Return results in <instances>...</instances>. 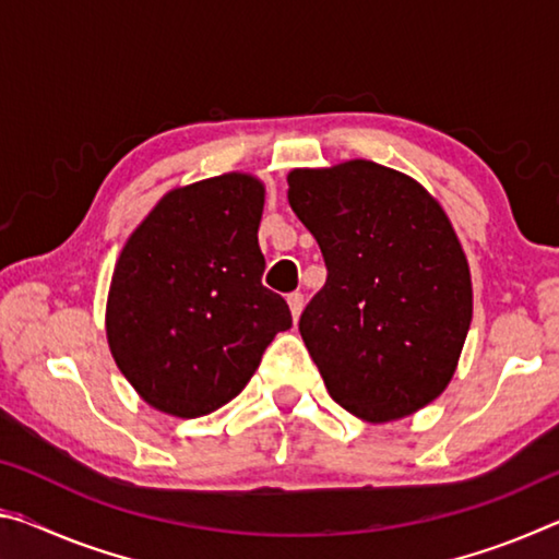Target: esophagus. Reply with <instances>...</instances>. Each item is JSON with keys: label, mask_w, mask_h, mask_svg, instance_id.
<instances>
[{"label": "esophagus", "mask_w": 559, "mask_h": 559, "mask_svg": "<svg viewBox=\"0 0 559 559\" xmlns=\"http://www.w3.org/2000/svg\"><path fill=\"white\" fill-rule=\"evenodd\" d=\"M288 308H290V316L293 320L300 318V310H302V293H288Z\"/></svg>", "instance_id": "1"}]
</instances>
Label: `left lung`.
Segmentation results:
<instances>
[{
    "label": "left lung",
    "instance_id": "obj_1",
    "mask_svg": "<svg viewBox=\"0 0 559 559\" xmlns=\"http://www.w3.org/2000/svg\"><path fill=\"white\" fill-rule=\"evenodd\" d=\"M288 202L328 269L298 330L330 396L372 424L437 400L473 316L468 261L441 204L370 159L293 169Z\"/></svg>",
    "mask_w": 559,
    "mask_h": 559
}]
</instances>
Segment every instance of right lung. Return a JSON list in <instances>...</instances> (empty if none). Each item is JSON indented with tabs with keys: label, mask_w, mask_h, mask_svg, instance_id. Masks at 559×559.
I'll return each mask as SVG.
<instances>
[{
	"label": "right lung",
	"mask_w": 559,
	"mask_h": 559,
	"mask_svg": "<svg viewBox=\"0 0 559 559\" xmlns=\"http://www.w3.org/2000/svg\"><path fill=\"white\" fill-rule=\"evenodd\" d=\"M261 212L257 177L219 175L167 192L122 246L108 345L155 409L182 419L219 409L293 325L286 300L261 283Z\"/></svg>",
	"instance_id": "1"
}]
</instances>
